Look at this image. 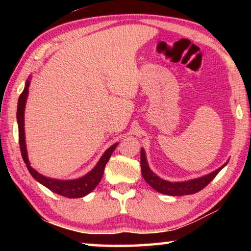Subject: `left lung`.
<instances>
[{
    "instance_id": "left-lung-1",
    "label": "left lung",
    "mask_w": 251,
    "mask_h": 251,
    "mask_svg": "<svg viewBox=\"0 0 251 251\" xmlns=\"http://www.w3.org/2000/svg\"><path fill=\"white\" fill-rule=\"evenodd\" d=\"M226 165L227 163L220 168L216 169L215 172L208 174V175L202 176L201 178H197V179L181 182H171L161 179V178L155 175V174L151 171L146 160L145 151H144V150H142L141 151V168L144 179H145L147 181V184L151 186L156 192L169 195V196H184V195H192L201 192V189L205 188V187L217 176V174L222 171Z\"/></svg>"
}]
</instances>
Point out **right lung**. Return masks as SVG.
Masks as SVG:
<instances>
[{
	"label": "right lung",
	"mask_w": 251,
	"mask_h": 251,
	"mask_svg": "<svg viewBox=\"0 0 251 251\" xmlns=\"http://www.w3.org/2000/svg\"><path fill=\"white\" fill-rule=\"evenodd\" d=\"M28 86L29 80H26L25 87L22 92V94L19 97L18 103V113H16V117H18V124H19V143H20V150L21 154H22V158L24 163L26 164V167L28 169L29 174H31L34 179L41 182L42 185L48 187L50 190H52L55 194L61 195L67 198H80L86 196L90 194L92 190L95 189V187L100 184V181L103 177L104 169L106 164H107L108 159L112 156L114 150H115L117 144H114L110 146L107 151L104 152L101 156L99 163L96 166L93 168V171L85 175L84 177H80L78 179L74 180H58L53 179V178L45 177L41 174L37 173L35 169H33L29 166V161L27 158L26 152V145H25V134H24V109H25V103H26L27 94H28Z\"/></svg>",
	"instance_id": "right-lung-1"
}]
</instances>
